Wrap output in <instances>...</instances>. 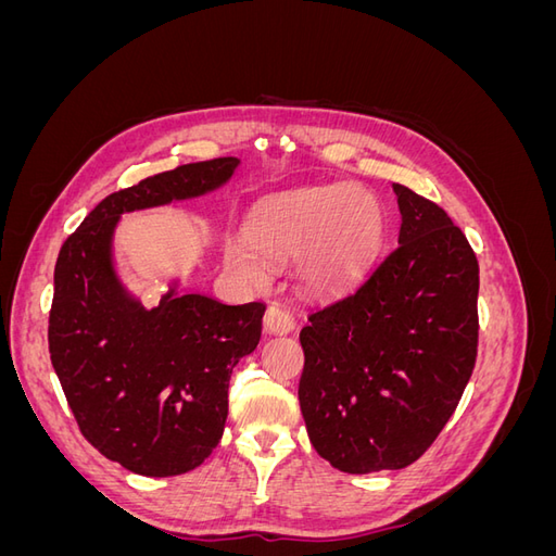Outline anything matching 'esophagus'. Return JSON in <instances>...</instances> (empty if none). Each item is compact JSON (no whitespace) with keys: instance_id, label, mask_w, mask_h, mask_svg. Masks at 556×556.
<instances>
[{"instance_id":"esophagus-1","label":"esophagus","mask_w":556,"mask_h":556,"mask_svg":"<svg viewBox=\"0 0 556 556\" xmlns=\"http://www.w3.org/2000/svg\"><path fill=\"white\" fill-rule=\"evenodd\" d=\"M264 329L268 333H288L294 329V317L280 304H271L264 313Z\"/></svg>"}]
</instances>
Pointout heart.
<instances>
[{
	"mask_svg": "<svg viewBox=\"0 0 556 556\" xmlns=\"http://www.w3.org/2000/svg\"><path fill=\"white\" fill-rule=\"evenodd\" d=\"M384 239L378 197L348 185L301 188L264 199L248 220V237L225 243V266L245 282H262L271 262L296 257L311 290H341L374 264Z\"/></svg>",
	"mask_w": 556,
	"mask_h": 556,
	"instance_id": "heart-1",
	"label": "heart"
}]
</instances>
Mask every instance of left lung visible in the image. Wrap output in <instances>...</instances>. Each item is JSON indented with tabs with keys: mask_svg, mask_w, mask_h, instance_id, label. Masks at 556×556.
Returning a JSON list of instances; mask_svg holds the SVG:
<instances>
[{
	"mask_svg": "<svg viewBox=\"0 0 556 556\" xmlns=\"http://www.w3.org/2000/svg\"><path fill=\"white\" fill-rule=\"evenodd\" d=\"M399 245L301 329V415L345 473L406 468L439 439L478 357L480 268L433 201L392 185Z\"/></svg>",
	"mask_w": 556,
	"mask_h": 556,
	"instance_id": "left-lung-1",
	"label": "left lung"
}]
</instances>
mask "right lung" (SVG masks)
<instances>
[{"instance_id": "right-lung-1", "label": "right lung", "mask_w": 556, "mask_h": 556, "mask_svg": "<svg viewBox=\"0 0 556 556\" xmlns=\"http://www.w3.org/2000/svg\"><path fill=\"white\" fill-rule=\"evenodd\" d=\"M237 166L192 162L117 190L60 248L50 362L86 441L131 473H188L220 443L231 368L257 348L266 306L172 290L143 308L113 271V229L123 213L220 188Z\"/></svg>"}]
</instances>
